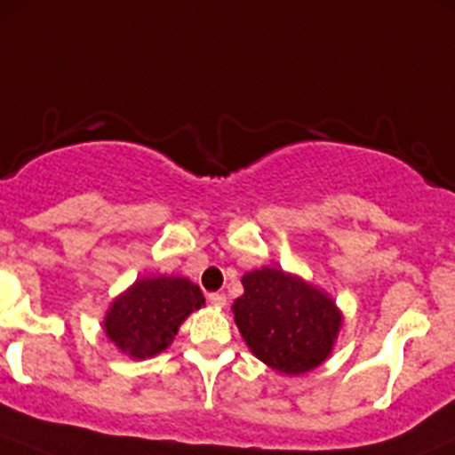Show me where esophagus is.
I'll return each mask as SVG.
<instances>
[{"mask_svg": "<svg viewBox=\"0 0 455 455\" xmlns=\"http://www.w3.org/2000/svg\"><path fill=\"white\" fill-rule=\"evenodd\" d=\"M209 304L215 306V308H224V306H227V297H224L222 292H211Z\"/></svg>", "mask_w": 455, "mask_h": 455, "instance_id": "esophagus-1", "label": "esophagus"}]
</instances>
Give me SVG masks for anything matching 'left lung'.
Masks as SVG:
<instances>
[{
  "instance_id": "8db88e82",
  "label": "left lung",
  "mask_w": 455,
  "mask_h": 455,
  "mask_svg": "<svg viewBox=\"0 0 455 455\" xmlns=\"http://www.w3.org/2000/svg\"><path fill=\"white\" fill-rule=\"evenodd\" d=\"M242 286L244 295L231 306L233 319L261 363L297 376L332 355L343 315L323 288L279 266L249 270Z\"/></svg>"
}]
</instances>
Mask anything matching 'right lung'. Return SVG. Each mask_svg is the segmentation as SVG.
<instances>
[{"label": "right lung", "mask_w": 455, "mask_h": 455, "mask_svg": "<svg viewBox=\"0 0 455 455\" xmlns=\"http://www.w3.org/2000/svg\"><path fill=\"white\" fill-rule=\"evenodd\" d=\"M204 306V295L191 279L178 275L139 277L103 319L105 337L130 359H149L172 346L182 321Z\"/></svg>", "instance_id": "obj_1"}]
</instances>
